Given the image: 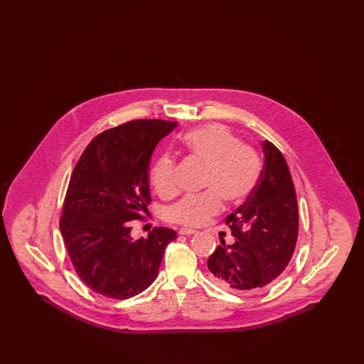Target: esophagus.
<instances>
[{"mask_svg":"<svg viewBox=\"0 0 364 364\" xmlns=\"http://www.w3.org/2000/svg\"><path fill=\"white\" fill-rule=\"evenodd\" d=\"M196 230L195 229H190V228H181L178 229V235H184V236H190V235H195Z\"/></svg>","mask_w":364,"mask_h":364,"instance_id":"34e87169","label":"esophagus"}]
</instances>
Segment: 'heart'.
Segmentation results:
<instances>
[{"label":"heart","mask_w":364,"mask_h":364,"mask_svg":"<svg viewBox=\"0 0 364 364\" xmlns=\"http://www.w3.org/2000/svg\"><path fill=\"white\" fill-rule=\"evenodd\" d=\"M191 158L206 166L203 188L199 195H187L164 215L178 225L202 226L228 203L239 205L257 188L262 174L259 153L223 124H206L187 132L181 139ZM150 181L161 196H172L177 191L176 159L164 154L156 158Z\"/></svg>","instance_id":"heart-1"}]
</instances>
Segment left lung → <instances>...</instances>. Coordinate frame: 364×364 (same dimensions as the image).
<instances>
[{"label": "left lung", "instance_id": "obj_1", "mask_svg": "<svg viewBox=\"0 0 364 364\" xmlns=\"http://www.w3.org/2000/svg\"><path fill=\"white\" fill-rule=\"evenodd\" d=\"M264 165L252 195L225 218L236 242L221 245L208 260V277L232 292H257L285 270L299 233L292 176L282 153L263 141Z\"/></svg>", "mask_w": 364, "mask_h": 364}]
</instances>
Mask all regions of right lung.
<instances>
[{
    "mask_svg": "<svg viewBox=\"0 0 364 364\" xmlns=\"http://www.w3.org/2000/svg\"><path fill=\"white\" fill-rule=\"evenodd\" d=\"M177 127L165 120H132L92 139L70 174L60 230L70 262L90 289L129 299L158 274L173 229L154 228L131 237L132 223L151 202L149 161L156 143Z\"/></svg>",
    "mask_w": 364,
    "mask_h": 364,
    "instance_id": "right-lung-1",
    "label": "right lung"
}]
</instances>
